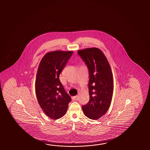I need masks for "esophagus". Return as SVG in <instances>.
<instances>
[{
    "label": "esophagus",
    "mask_w": 150,
    "mask_h": 150,
    "mask_svg": "<svg viewBox=\"0 0 150 150\" xmlns=\"http://www.w3.org/2000/svg\"><path fill=\"white\" fill-rule=\"evenodd\" d=\"M72 99L74 100V101H77L78 100V96H74V97H72Z\"/></svg>",
    "instance_id": "1"
}]
</instances>
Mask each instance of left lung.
I'll return each mask as SVG.
<instances>
[{"mask_svg":"<svg viewBox=\"0 0 150 150\" xmlns=\"http://www.w3.org/2000/svg\"><path fill=\"white\" fill-rule=\"evenodd\" d=\"M78 54L88 68L89 73V100L83 105L87 117L98 120L108 110L113 93L112 70L105 54L99 49L87 48Z\"/></svg>","mask_w":150,"mask_h":150,"instance_id":"1","label":"left lung"}]
</instances>
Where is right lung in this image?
<instances>
[{"instance_id": "obj_1", "label": "right lung", "mask_w": 150, "mask_h": 150, "mask_svg": "<svg viewBox=\"0 0 150 150\" xmlns=\"http://www.w3.org/2000/svg\"><path fill=\"white\" fill-rule=\"evenodd\" d=\"M73 51L48 52L38 66L35 91L38 103L49 117L58 119L66 113L71 101L59 80V75Z\"/></svg>"}]
</instances>
